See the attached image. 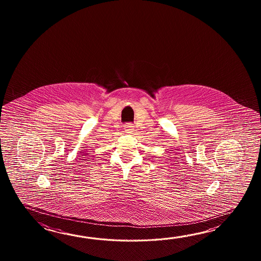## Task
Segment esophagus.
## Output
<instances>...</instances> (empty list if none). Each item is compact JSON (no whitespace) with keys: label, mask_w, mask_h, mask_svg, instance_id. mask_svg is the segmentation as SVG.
Wrapping results in <instances>:
<instances>
[{"label":"esophagus","mask_w":261,"mask_h":261,"mask_svg":"<svg viewBox=\"0 0 261 261\" xmlns=\"http://www.w3.org/2000/svg\"><path fill=\"white\" fill-rule=\"evenodd\" d=\"M125 132L126 133H133V126L132 124H127V125H125Z\"/></svg>","instance_id":"esophagus-1"}]
</instances>
